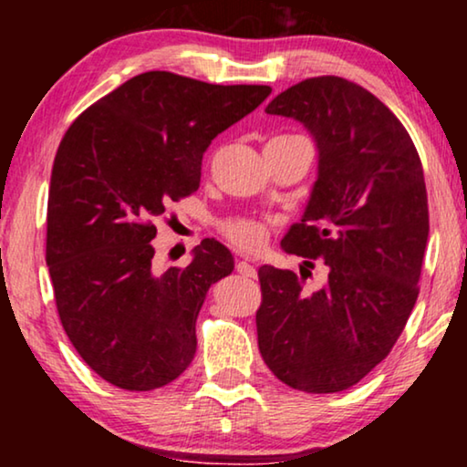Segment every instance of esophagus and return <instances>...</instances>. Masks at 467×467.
<instances>
[{
	"mask_svg": "<svg viewBox=\"0 0 467 467\" xmlns=\"http://www.w3.org/2000/svg\"><path fill=\"white\" fill-rule=\"evenodd\" d=\"M235 270H238L242 276H248V278H254V274H257V270H254V265H251L244 259L235 261Z\"/></svg>",
	"mask_w": 467,
	"mask_h": 467,
	"instance_id": "obj_1",
	"label": "esophagus"
}]
</instances>
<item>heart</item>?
<instances>
[{"instance_id": "heart-1", "label": "heart", "mask_w": 467, "mask_h": 467, "mask_svg": "<svg viewBox=\"0 0 467 467\" xmlns=\"http://www.w3.org/2000/svg\"><path fill=\"white\" fill-rule=\"evenodd\" d=\"M219 229L225 235V240L246 253H253L264 246L267 235H270V227L264 221L248 219V216H234V219L223 221Z\"/></svg>"}]
</instances>
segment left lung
<instances>
[{"mask_svg":"<svg viewBox=\"0 0 467 467\" xmlns=\"http://www.w3.org/2000/svg\"><path fill=\"white\" fill-rule=\"evenodd\" d=\"M265 112L317 140L308 208L280 246L306 265L323 259L327 278L310 291L296 272L259 267V353L285 385L337 393L391 353L417 304L430 235L423 165L400 119L340 76L297 82Z\"/></svg>","mask_w":467,"mask_h":467,"instance_id":"1","label":"left lung"}]
</instances>
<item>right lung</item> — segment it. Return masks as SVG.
<instances>
[{"label": "right lung", "mask_w": 467, "mask_h": 467, "mask_svg": "<svg viewBox=\"0 0 467 467\" xmlns=\"http://www.w3.org/2000/svg\"><path fill=\"white\" fill-rule=\"evenodd\" d=\"M267 85L144 72L88 106L57 149L47 265L69 342L101 379L150 391L193 361L210 285L234 270L216 240L187 267H152L155 219L200 189L208 144L253 112Z\"/></svg>", "instance_id": "1"}]
</instances>
